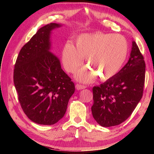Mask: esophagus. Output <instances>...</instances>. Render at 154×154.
<instances>
[{
    "label": "esophagus",
    "instance_id": "34e87169",
    "mask_svg": "<svg viewBox=\"0 0 154 154\" xmlns=\"http://www.w3.org/2000/svg\"><path fill=\"white\" fill-rule=\"evenodd\" d=\"M76 88L77 90H82V89H85V88H86L87 86L86 85H82V84H79V83H77L76 85Z\"/></svg>",
    "mask_w": 154,
    "mask_h": 154
}]
</instances>
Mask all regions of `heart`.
Wrapping results in <instances>:
<instances>
[{
  "label": "heart",
  "instance_id": "b5f03b06",
  "mask_svg": "<svg viewBox=\"0 0 154 154\" xmlns=\"http://www.w3.org/2000/svg\"><path fill=\"white\" fill-rule=\"evenodd\" d=\"M128 51L126 38L120 35L96 32L80 35L76 40V48L67 43L62 51L64 67L75 72L86 58L89 67L78 71L76 77L83 82L99 79L106 81L113 77L123 66Z\"/></svg>",
  "mask_w": 154,
  "mask_h": 154
}]
</instances>
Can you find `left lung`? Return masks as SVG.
Instances as JSON below:
<instances>
[{
  "mask_svg": "<svg viewBox=\"0 0 154 154\" xmlns=\"http://www.w3.org/2000/svg\"><path fill=\"white\" fill-rule=\"evenodd\" d=\"M145 77L144 58L135 41L126 64L111 79L92 88L93 118L103 127L126 121L141 99Z\"/></svg>",
  "mask_w": 154,
  "mask_h": 154,
  "instance_id": "8db88e82",
  "label": "left lung"
}]
</instances>
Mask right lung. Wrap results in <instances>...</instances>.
<instances>
[{"instance_id": "right-lung-1", "label": "right lung", "mask_w": 154, "mask_h": 154, "mask_svg": "<svg viewBox=\"0 0 154 154\" xmlns=\"http://www.w3.org/2000/svg\"><path fill=\"white\" fill-rule=\"evenodd\" d=\"M60 24L41 28L21 49L15 64L14 82L21 107L31 121L53 125L63 118L75 84L49 51L51 31Z\"/></svg>"}]
</instances>
